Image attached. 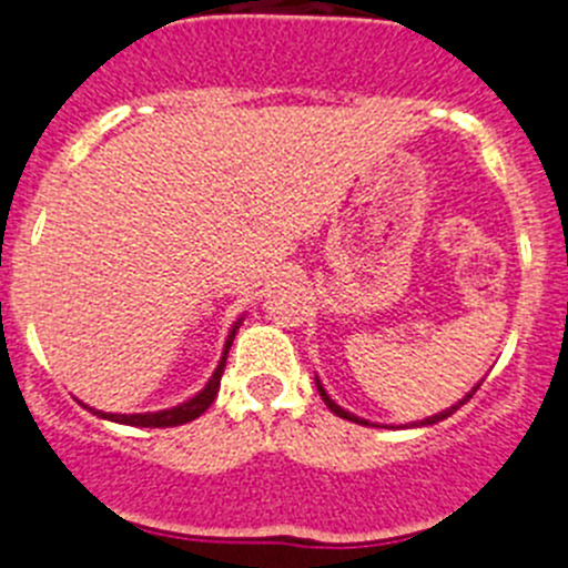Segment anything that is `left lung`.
Instances as JSON below:
<instances>
[{"instance_id": "1", "label": "left lung", "mask_w": 568, "mask_h": 568, "mask_svg": "<svg viewBox=\"0 0 568 568\" xmlns=\"http://www.w3.org/2000/svg\"><path fill=\"white\" fill-rule=\"evenodd\" d=\"M475 390H478V387H473V390H469V393H467V398H462V402H458V405H453V407H449V410H444V413H436V416H430V418H424V422H418V424H436V422H442V418H447V416H449V413H456V410H458V407H462V405H464V402H469V398H473V396H475ZM320 396H322V402H325V405H328V407H331V410H334V413H336V416H339V418H347V422H356V424H367V422H365V418H356V416H354V413H347V410H342V407H339V405H334V402H331V396H328V393L322 390V385H320Z\"/></svg>"}]
</instances>
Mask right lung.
Instances as JSON below:
<instances>
[{"label": "right lung", "instance_id": "add662e5", "mask_svg": "<svg viewBox=\"0 0 568 568\" xmlns=\"http://www.w3.org/2000/svg\"><path fill=\"white\" fill-rule=\"evenodd\" d=\"M232 339H234V331L226 339L223 359L221 365H217V371H214L212 379H209V385L203 387L195 398L183 402V405L172 407V410H161V413H132V416H124V413H99L93 410V407H90V410L101 418H110V422H119V424H132V427H178V424L192 422V418H197L201 413L209 410V405H212L217 390H221V376H223V367H226V354H229V347H232Z\"/></svg>", "mask_w": 568, "mask_h": 568}]
</instances>
